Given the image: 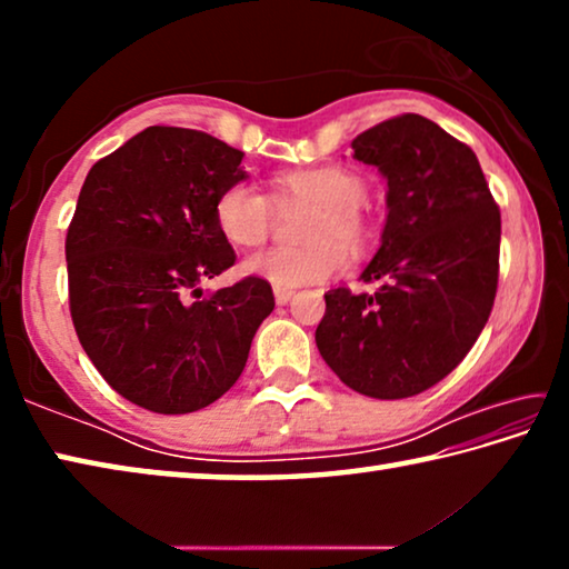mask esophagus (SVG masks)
Segmentation results:
<instances>
[{"label":"esophagus","instance_id":"34e87169","mask_svg":"<svg viewBox=\"0 0 569 569\" xmlns=\"http://www.w3.org/2000/svg\"><path fill=\"white\" fill-rule=\"evenodd\" d=\"M293 288H273V296H276V303H288L293 298Z\"/></svg>","mask_w":569,"mask_h":569}]
</instances>
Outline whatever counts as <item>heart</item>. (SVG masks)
<instances>
[{
	"label": "heart",
	"instance_id": "b5f03b06",
	"mask_svg": "<svg viewBox=\"0 0 569 569\" xmlns=\"http://www.w3.org/2000/svg\"><path fill=\"white\" fill-rule=\"evenodd\" d=\"M278 203H308L319 208L306 230V248H271L250 256L246 273L263 278L276 288L321 283L349 266V248H361L369 238L363 216L366 180L349 168H311L276 178ZM276 210L250 182H236L216 200V223L226 240L238 248H256L273 230Z\"/></svg>",
	"mask_w": 569,
	"mask_h": 569
}]
</instances>
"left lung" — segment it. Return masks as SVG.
Instances as JSON below:
<instances>
[{"label": "left lung", "instance_id": "1", "mask_svg": "<svg viewBox=\"0 0 569 569\" xmlns=\"http://www.w3.org/2000/svg\"><path fill=\"white\" fill-rule=\"evenodd\" d=\"M351 148L389 186L381 248L361 273L381 286L331 288L316 346L363 397H417L457 369L492 313L502 218L471 148L421 114L373 124Z\"/></svg>", "mask_w": 569, "mask_h": 569}]
</instances>
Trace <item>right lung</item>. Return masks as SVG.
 <instances>
[{
	"label": "right lung",
	"mask_w": 569,
	"mask_h": 569,
	"mask_svg": "<svg viewBox=\"0 0 569 569\" xmlns=\"http://www.w3.org/2000/svg\"><path fill=\"white\" fill-rule=\"evenodd\" d=\"M243 152L213 134L152 124L98 160L67 228L70 313L110 387L156 413H190L233 387L273 311L271 283L246 276L203 295L236 263L216 200L246 178Z\"/></svg>",
	"instance_id": "obj_1"
}]
</instances>
